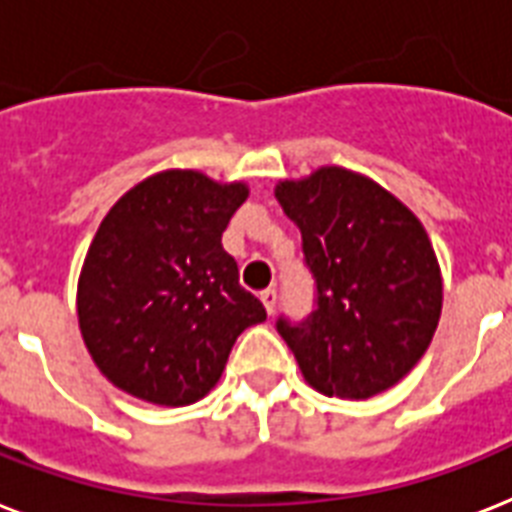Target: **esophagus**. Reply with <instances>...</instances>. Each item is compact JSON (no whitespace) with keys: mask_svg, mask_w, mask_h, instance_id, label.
<instances>
[{"mask_svg":"<svg viewBox=\"0 0 512 512\" xmlns=\"http://www.w3.org/2000/svg\"><path fill=\"white\" fill-rule=\"evenodd\" d=\"M260 299H263V305H265V310H268V315L276 313V302H278L276 289H265V292H260Z\"/></svg>","mask_w":512,"mask_h":512,"instance_id":"obj_1","label":"esophagus"}]
</instances>
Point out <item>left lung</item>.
Here are the masks:
<instances>
[{
	"instance_id": "obj_1",
	"label": "left lung",
	"mask_w": 512,
	"mask_h": 512,
	"mask_svg": "<svg viewBox=\"0 0 512 512\" xmlns=\"http://www.w3.org/2000/svg\"><path fill=\"white\" fill-rule=\"evenodd\" d=\"M276 199L302 231L315 310L278 318L299 371L326 397L368 400L429 350L442 315V273L429 234L400 199L344 168L281 181Z\"/></svg>"
}]
</instances>
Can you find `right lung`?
<instances>
[{
  "instance_id": "right-lung-1",
  "label": "right lung",
  "mask_w": 512,
  "mask_h": 512,
  "mask_svg": "<svg viewBox=\"0 0 512 512\" xmlns=\"http://www.w3.org/2000/svg\"><path fill=\"white\" fill-rule=\"evenodd\" d=\"M249 189L162 170L112 205L78 278V326L107 381L144 402L202 400L263 302L220 236Z\"/></svg>"
}]
</instances>
